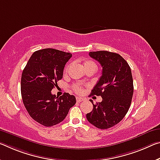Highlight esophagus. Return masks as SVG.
I'll return each instance as SVG.
<instances>
[{
    "instance_id": "34e87169",
    "label": "esophagus",
    "mask_w": 160,
    "mask_h": 160,
    "mask_svg": "<svg viewBox=\"0 0 160 160\" xmlns=\"http://www.w3.org/2000/svg\"><path fill=\"white\" fill-rule=\"evenodd\" d=\"M76 101H77V102H79L80 103L81 102H82V101H84V99L82 98L78 97V98H76Z\"/></svg>"
}]
</instances>
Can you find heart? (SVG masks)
<instances>
[{
  "label": "heart",
  "instance_id": "b5f03b06",
  "mask_svg": "<svg viewBox=\"0 0 160 160\" xmlns=\"http://www.w3.org/2000/svg\"><path fill=\"white\" fill-rule=\"evenodd\" d=\"M84 67H85V69L92 68H95L96 70V68H97V65H96L95 62H94L93 61H91V60H88V61H86L84 63ZM68 68H69V65H67L65 68V70L67 71ZM72 88H73V90H74L77 93H81L82 92V88L80 85H78V84L75 85Z\"/></svg>",
  "mask_w": 160,
  "mask_h": 160
}]
</instances>
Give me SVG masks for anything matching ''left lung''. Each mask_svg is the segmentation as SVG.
Returning a JSON list of instances; mask_svg holds the SVG:
<instances>
[{"mask_svg":"<svg viewBox=\"0 0 160 160\" xmlns=\"http://www.w3.org/2000/svg\"><path fill=\"white\" fill-rule=\"evenodd\" d=\"M89 55L100 63L102 75L90 95L101 96V102L93 104L86 115L90 123L99 129H108L122 120L130 107L133 95V79L130 67L120 55L105 50L90 52Z\"/></svg>","mask_w":160,"mask_h":160,"instance_id":"1","label":"left lung"}]
</instances>
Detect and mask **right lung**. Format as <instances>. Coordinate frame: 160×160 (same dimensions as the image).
I'll return each instance as SVG.
<instances>
[{"mask_svg":"<svg viewBox=\"0 0 160 160\" xmlns=\"http://www.w3.org/2000/svg\"><path fill=\"white\" fill-rule=\"evenodd\" d=\"M71 57L70 52L52 48L37 50L22 71V102L30 116L40 125L51 127L61 122L75 105L74 95L65 92L58 98L51 93L57 81L62 78L65 65Z\"/></svg>","mask_w":160,"mask_h":160,"instance_id":"1","label":"right lung"}]
</instances>
